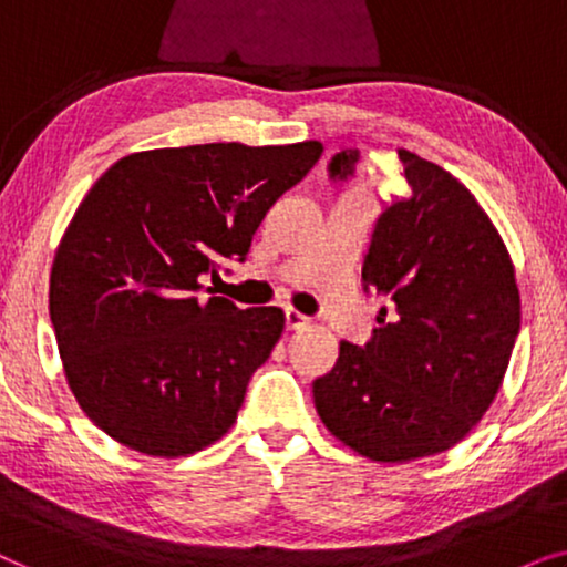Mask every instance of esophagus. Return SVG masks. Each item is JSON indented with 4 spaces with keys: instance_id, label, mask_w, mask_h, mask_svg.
Listing matches in <instances>:
<instances>
[{
    "instance_id": "34e87169",
    "label": "esophagus",
    "mask_w": 567,
    "mask_h": 567,
    "mask_svg": "<svg viewBox=\"0 0 567 567\" xmlns=\"http://www.w3.org/2000/svg\"><path fill=\"white\" fill-rule=\"evenodd\" d=\"M284 317H286V330H301V328H307V324H309V317H305L291 307L286 309Z\"/></svg>"
}]
</instances>
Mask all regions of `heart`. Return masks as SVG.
Masks as SVG:
<instances>
[{
  "label": "heart",
  "mask_w": 567,
  "mask_h": 567,
  "mask_svg": "<svg viewBox=\"0 0 567 567\" xmlns=\"http://www.w3.org/2000/svg\"><path fill=\"white\" fill-rule=\"evenodd\" d=\"M355 193V196H361V190H353Z\"/></svg>",
  "instance_id": "1"
}]
</instances>
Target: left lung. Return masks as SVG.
Here are the masks:
<instances>
[{
    "instance_id": "1",
    "label": "left lung",
    "mask_w": 567,
    "mask_h": 567,
    "mask_svg": "<svg viewBox=\"0 0 567 567\" xmlns=\"http://www.w3.org/2000/svg\"><path fill=\"white\" fill-rule=\"evenodd\" d=\"M410 193L384 208L361 278L392 301L367 346L340 340L315 408L340 444L374 462L446 452L493 405L518 328L516 270L477 198L444 167L398 150ZM359 152L332 157L353 175Z\"/></svg>"
}]
</instances>
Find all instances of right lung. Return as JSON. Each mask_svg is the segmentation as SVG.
I'll return each instance as SVG.
<instances>
[{
  "label": "right lung",
  "mask_w": 567,
  "mask_h": 567,
  "mask_svg": "<svg viewBox=\"0 0 567 567\" xmlns=\"http://www.w3.org/2000/svg\"><path fill=\"white\" fill-rule=\"evenodd\" d=\"M320 154V142L196 144L134 152L97 177L59 243L49 309L69 390L100 431L175 460L231 429L286 317L204 299L198 278L245 260Z\"/></svg>",
  "instance_id": "right-lung-1"
}]
</instances>
